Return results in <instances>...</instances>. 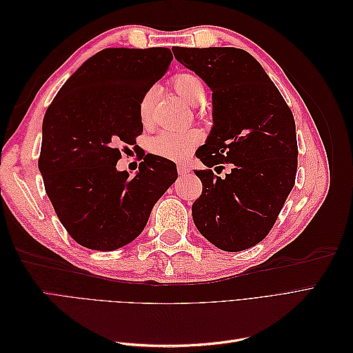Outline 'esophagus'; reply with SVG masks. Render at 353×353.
<instances>
[{
	"mask_svg": "<svg viewBox=\"0 0 353 353\" xmlns=\"http://www.w3.org/2000/svg\"><path fill=\"white\" fill-rule=\"evenodd\" d=\"M190 172V168L185 165H178V174L179 175H187Z\"/></svg>",
	"mask_w": 353,
	"mask_h": 353,
	"instance_id": "34e87169",
	"label": "esophagus"
}]
</instances>
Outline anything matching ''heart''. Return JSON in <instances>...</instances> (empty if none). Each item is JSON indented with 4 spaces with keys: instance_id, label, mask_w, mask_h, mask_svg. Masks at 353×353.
<instances>
[{
    "instance_id": "1",
    "label": "heart",
    "mask_w": 353,
    "mask_h": 353,
    "mask_svg": "<svg viewBox=\"0 0 353 353\" xmlns=\"http://www.w3.org/2000/svg\"><path fill=\"white\" fill-rule=\"evenodd\" d=\"M174 90L179 95V99L185 104L199 108L206 100V87L203 81L194 73H179L172 81ZM152 100H153V91H148L144 94V97L140 101V117L141 121L145 122L150 116L152 109ZM199 143V134L193 130L187 131H160L156 134L148 148L156 156L170 159V160H181L184 159L194 145Z\"/></svg>"
}]
</instances>
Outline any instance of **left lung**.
I'll return each instance as SVG.
<instances>
[{
	"mask_svg": "<svg viewBox=\"0 0 353 353\" xmlns=\"http://www.w3.org/2000/svg\"><path fill=\"white\" fill-rule=\"evenodd\" d=\"M175 59L212 91L213 125L194 170L201 194L193 221L206 240L225 252L253 248L270 232L294 185L297 141L293 113L275 83L248 51L232 47L172 48Z\"/></svg>",
	"mask_w": 353,
	"mask_h": 353,
	"instance_id": "obj_1",
	"label": "left lung"
}]
</instances>
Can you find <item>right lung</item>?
Instances as JSON below:
<instances>
[{
  "label": "right lung",
  "mask_w": 353,
  "mask_h": 353,
  "mask_svg": "<svg viewBox=\"0 0 353 353\" xmlns=\"http://www.w3.org/2000/svg\"><path fill=\"white\" fill-rule=\"evenodd\" d=\"M172 60L160 47L101 50L46 112L38 168L60 222L83 248L112 252L135 240L178 178L172 160L150 153L134 178L116 168L119 145L143 132L141 99Z\"/></svg>",
  "instance_id": "1"
}]
</instances>
